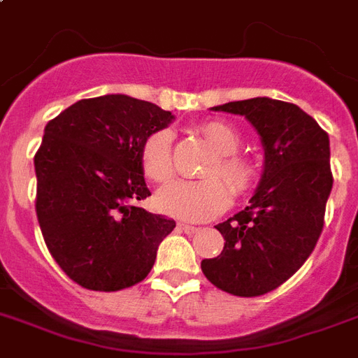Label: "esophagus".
I'll list each match as a JSON object with an SVG mask.
<instances>
[{
    "instance_id": "34e87169",
    "label": "esophagus",
    "mask_w": 358,
    "mask_h": 358,
    "mask_svg": "<svg viewBox=\"0 0 358 358\" xmlns=\"http://www.w3.org/2000/svg\"><path fill=\"white\" fill-rule=\"evenodd\" d=\"M177 229L181 230V232H185V234H197L201 229H197V227H192V225H185V223H179L177 225Z\"/></svg>"
}]
</instances>
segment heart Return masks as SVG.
I'll list each match as a JSON object with an SVG mask.
<instances>
[{
  "label": "heart",
  "instance_id": "1",
  "mask_svg": "<svg viewBox=\"0 0 358 358\" xmlns=\"http://www.w3.org/2000/svg\"><path fill=\"white\" fill-rule=\"evenodd\" d=\"M197 133L214 150L203 166V179L182 181L159 194V208L179 220L205 221L215 217L230 205V190L243 196L258 182V164L249 155L239 153L241 135L225 120H206ZM138 162L144 177L155 185H168L173 179L172 133L157 129L150 133L141 144ZM231 188L229 189L228 186Z\"/></svg>",
  "mask_w": 358,
  "mask_h": 358
}]
</instances>
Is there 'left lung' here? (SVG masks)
Segmentation results:
<instances>
[{"label": "left lung", "instance_id": "left-lung-1", "mask_svg": "<svg viewBox=\"0 0 358 358\" xmlns=\"http://www.w3.org/2000/svg\"><path fill=\"white\" fill-rule=\"evenodd\" d=\"M212 109L243 115L252 124L265 168L250 205L215 225L225 247L201 268L221 291L262 296L287 282L320 238L333 186L329 135L296 104L267 96Z\"/></svg>", "mask_w": 358, "mask_h": 358}]
</instances>
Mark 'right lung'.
Here are the masks:
<instances>
[{
    "label": "right lung",
    "instance_id": "right-lung-1",
    "mask_svg": "<svg viewBox=\"0 0 358 358\" xmlns=\"http://www.w3.org/2000/svg\"><path fill=\"white\" fill-rule=\"evenodd\" d=\"M170 111L128 94L78 100L49 120L34 155L36 215L55 262L91 291L143 282L176 221L144 210L152 196L138 162Z\"/></svg>",
    "mask_w": 358,
    "mask_h": 358
}]
</instances>
